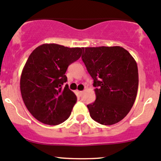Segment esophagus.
Returning a JSON list of instances; mask_svg holds the SVG:
<instances>
[{"label": "esophagus", "mask_w": 161, "mask_h": 161, "mask_svg": "<svg viewBox=\"0 0 161 161\" xmlns=\"http://www.w3.org/2000/svg\"><path fill=\"white\" fill-rule=\"evenodd\" d=\"M77 94H79L80 96V95L83 94V91H77Z\"/></svg>", "instance_id": "esophagus-1"}]
</instances>
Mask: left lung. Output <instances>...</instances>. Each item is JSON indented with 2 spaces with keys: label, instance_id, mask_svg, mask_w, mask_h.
<instances>
[{
  "label": "left lung",
  "instance_id": "obj_1",
  "mask_svg": "<svg viewBox=\"0 0 161 161\" xmlns=\"http://www.w3.org/2000/svg\"><path fill=\"white\" fill-rule=\"evenodd\" d=\"M81 58L96 87V100L87 105L91 118L103 125L117 124L129 113L137 94L135 60L120 46L84 47Z\"/></svg>",
  "mask_w": 161,
  "mask_h": 161
}]
</instances>
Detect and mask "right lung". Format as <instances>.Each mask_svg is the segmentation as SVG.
<instances>
[{"label": "right lung", "instance_id": "obj_1", "mask_svg": "<svg viewBox=\"0 0 161 161\" xmlns=\"http://www.w3.org/2000/svg\"><path fill=\"white\" fill-rule=\"evenodd\" d=\"M83 47L44 44L31 53L22 70L20 88L26 108L43 124L58 125L70 117L77 97L68 88L65 73L80 58Z\"/></svg>", "mask_w": 161, "mask_h": 161}]
</instances>
